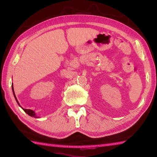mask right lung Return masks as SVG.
I'll return each mask as SVG.
<instances>
[{"mask_svg": "<svg viewBox=\"0 0 157 157\" xmlns=\"http://www.w3.org/2000/svg\"><path fill=\"white\" fill-rule=\"evenodd\" d=\"M12 92H13V96H14V98H15V99H16V101H17V104L19 105V106L20 107H21L20 106V104L19 103V102H18V101H17V98H16V95H15V93H14V90H13V84H12ZM21 107V109H23V111H24L28 115H29V116H31V117H35V118H39V117H38L36 115V113H35V112L34 111H33V110H31V109H24V108H23L22 107Z\"/></svg>", "mask_w": 157, "mask_h": 157, "instance_id": "obj_1", "label": "right lung"}]
</instances>
